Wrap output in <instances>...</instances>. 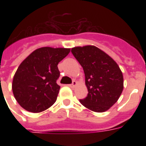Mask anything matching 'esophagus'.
I'll use <instances>...</instances> for the list:
<instances>
[{"label":"esophagus","instance_id":"34e87169","mask_svg":"<svg viewBox=\"0 0 146 146\" xmlns=\"http://www.w3.org/2000/svg\"><path fill=\"white\" fill-rule=\"evenodd\" d=\"M76 84H77V82H76L75 80H73V82H72V84L69 85V86H70V87H72V88H74V87H75L76 86Z\"/></svg>","mask_w":146,"mask_h":146}]
</instances>
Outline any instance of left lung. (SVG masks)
I'll return each instance as SVG.
<instances>
[{
    "mask_svg": "<svg viewBox=\"0 0 146 146\" xmlns=\"http://www.w3.org/2000/svg\"><path fill=\"white\" fill-rule=\"evenodd\" d=\"M71 52L83 68L88 95L80 103L95 112L108 111L123 89L122 72L106 53L92 45L75 47Z\"/></svg>",
    "mask_w": 146,
    "mask_h": 146,
    "instance_id": "left-lung-1",
    "label": "left lung"
}]
</instances>
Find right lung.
<instances>
[{
  "label": "right lung",
  "instance_id": "obj_1",
  "mask_svg": "<svg viewBox=\"0 0 146 146\" xmlns=\"http://www.w3.org/2000/svg\"><path fill=\"white\" fill-rule=\"evenodd\" d=\"M70 48L44 47L36 49L19 65L13 80L15 98L25 110L38 113L54 104L60 90L57 64Z\"/></svg>",
  "mask_w": 146,
  "mask_h": 146
}]
</instances>
